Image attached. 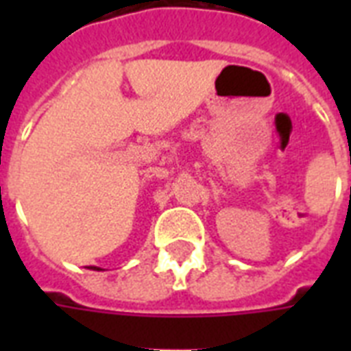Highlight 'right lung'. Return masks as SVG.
Listing matches in <instances>:
<instances>
[{
  "label": "right lung",
  "instance_id": "1",
  "mask_svg": "<svg viewBox=\"0 0 351 351\" xmlns=\"http://www.w3.org/2000/svg\"><path fill=\"white\" fill-rule=\"evenodd\" d=\"M90 269H100V267H96V266H90Z\"/></svg>",
  "mask_w": 351,
  "mask_h": 351
}]
</instances>
